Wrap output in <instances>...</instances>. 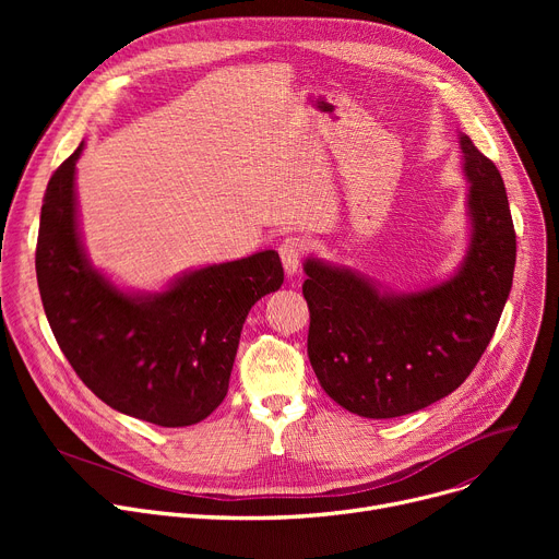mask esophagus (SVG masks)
<instances>
[{
	"label": "esophagus",
	"mask_w": 559,
	"mask_h": 559,
	"mask_svg": "<svg viewBox=\"0 0 559 559\" xmlns=\"http://www.w3.org/2000/svg\"><path fill=\"white\" fill-rule=\"evenodd\" d=\"M304 251H306V242L301 238H297V235H289V238H285L278 245V255L283 260V267H285L287 276H295L299 272V262H301Z\"/></svg>",
	"instance_id": "obj_1"
}]
</instances>
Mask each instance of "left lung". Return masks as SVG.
Segmentation results:
<instances>
[{
    "label": "left lung",
    "mask_w": 559,
    "mask_h": 559,
    "mask_svg": "<svg viewBox=\"0 0 559 559\" xmlns=\"http://www.w3.org/2000/svg\"><path fill=\"white\" fill-rule=\"evenodd\" d=\"M474 222L462 270L407 297H385L348 270L306 262L308 358L324 392L367 419H392L449 396L474 371L510 297L516 233L506 183L460 138Z\"/></svg>",
    "instance_id": "8db88e82"
}]
</instances>
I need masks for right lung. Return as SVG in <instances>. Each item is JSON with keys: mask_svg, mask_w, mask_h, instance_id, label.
Returning <instances> with one entry per match:
<instances>
[{"mask_svg": "<svg viewBox=\"0 0 559 559\" xmlns=\"http://www.w3.org/2000/svg\"><path fill=\"white\" fill-rule=\"evenodd\" d=\"M79 150L47 183L36 245L43 308L85 388L120 413L165 428L209 417L228 392L251 306L283 285L276 251L213 264L152 299L117 292L87 267L74 217Z\"/></svg>", "mask_w": 559, "mask_h": 559, "instance_id": "1", "label": "right lung"}]
</instances>
